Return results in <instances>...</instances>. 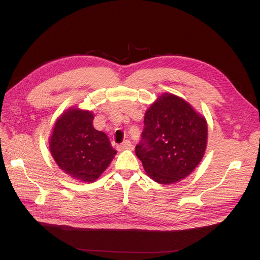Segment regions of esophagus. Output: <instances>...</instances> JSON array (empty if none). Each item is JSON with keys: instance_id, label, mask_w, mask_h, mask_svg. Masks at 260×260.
I'll use <instances>...</instances> for the list:
<instances>
[{"instance_id": "esophagus-1", "label": "esophagus", "mask_w": 260, "mask_h": 260, "mask_svg": "<svg viewBox=\"0 0 260 260\" xmlns=\"http://www.w3.org/2000/svg\"><path fill=\"white\" fill-rule=\"evenodd\" d=\"M132 146H133L132 142H131L129 140H125L124 142L121 143L118 147H119L120 149H129V148H132Z\"/></svg>"}]
</instances>
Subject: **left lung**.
Segmentation results:
<instances>
[{
	"instance_id": "left-lung-1",
	"label": "left lung",
	"mask_w": 260,
	"mask_h": 260,
	"mask_svg": "<svg viewBox=\"0 0 260 260\" xmlns=\"http://www.w3.org/2000/svg\"><path fill=\"white\" fill-rule=\"evenodd\" d=\"M208 126L187 102L166 93L148 108L135 153L151 178L161 184L179 181L199 165Z\"/></svg>"
}]
</instances>
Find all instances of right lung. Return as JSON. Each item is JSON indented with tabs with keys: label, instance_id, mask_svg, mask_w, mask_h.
I'll return each instance as SVG.
<instances>
[{
	"label": "right lung",
	"instance_id": "1",
	"mask_svg": "<svg viewBox=\"0 0 260 260\" xmlns=\"http://www.w3.org/2000/svg\"><path fill=\"white\" fill-rule=\"evenodd\" d=\"M90 112L68 109L53 127L50 152L59 168L75 179L92 182L117 154L106 134L92 124Z\"/></svg>",
	"mask_w": 260,
	"mask_h": 260
}]
</instances>
